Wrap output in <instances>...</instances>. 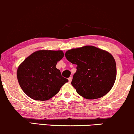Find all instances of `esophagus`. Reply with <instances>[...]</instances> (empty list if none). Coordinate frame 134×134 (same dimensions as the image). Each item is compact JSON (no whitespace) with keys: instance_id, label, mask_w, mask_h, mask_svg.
I'll return each instance as SVG.
<instances>
[{"instance_id":"1","label":"esophagus","mask_w":134,"mask_h":134,"mask_svg":"<svg viewBox=\"0 0 134 134\" xmlns=\"http://www.w3.org/2000/svg\"><path fill=\"white\" fill-rule=\"evenodd\" d=\"M72 77H70L69 78V83H70L71 82H72Z\"/></svg>"}]
</instances>
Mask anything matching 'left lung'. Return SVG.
Wrapping results in <instances>:
<instances>
[{
	"label": "left lung",
	"mask_w": 134,
	"mask_h": 134,
	"mask_svg": "<svg viewBox=\"0 0 134 134\" xmlns=\"http://www.w3.org/2000/svg\"><path fill=\"white\" fill-rule=\"evenodd\" d=\"M65 57L77 65L71 84L86 99H97L108 93L116 79V65L111 54L93 46L67 51Z\"/></svg>",
	"instance_id": "left-lung-1"
}]
</instances>
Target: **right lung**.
<instances>
[{
	"mask_svg": "<svg viewBox=\"0 0 134 134\" xmlns=\"http://www.w3.org/2000/svg\"><path fill=\"white\" fill-rule=\"evenodd\" d=\"M64 56L62 51H35L18 66L16 76L23 92L35 100L46 101L55 96L69 80L55 66Z\"/></svg>",
	"mask_w": 134,
	"mask_h": 134,
	"instance_id": "obj_1",
	"label": "right lung"
}]
</instances>
